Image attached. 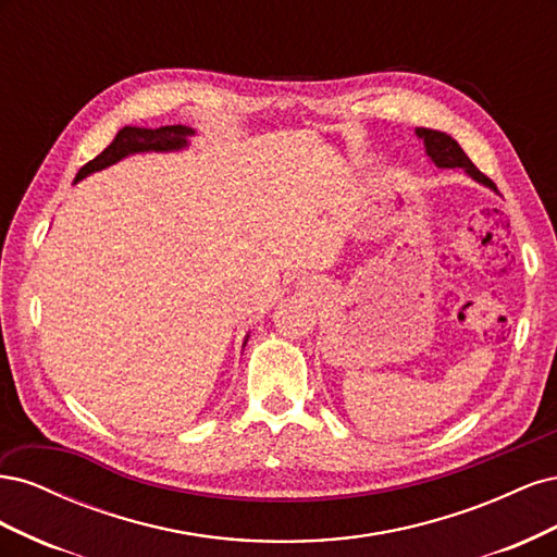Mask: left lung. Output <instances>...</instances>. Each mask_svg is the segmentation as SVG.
<instances>
[{"label": "left lung", "instance_id": "obj_1", "mask_svg": "<svg viewBox=\"0 0 557 557\" xmlns=\"http://www.w3.org/2000/svg\"><path fill=\"white\" fill-rule=\"evenodd\" d=\"M416 134H418L420 139H423L425 153L430 156V160H432L436 166H442V170H455V166H462V170H465L471 178L483 183V185H487V188H493V190L497 193V185H495L491 178H487L483 172L476 170V164L465 156V150L460 148V144L455 141L453 137H448L446 132L418 127Z\"/></svg>", "mask_w": 557, "mask_h": 557}]
</instances>
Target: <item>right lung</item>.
Wrapping results in <instances>:
<instances>
[{
	"mask_svg": "<svg viewBox=\"0 0 557 557\" xmlns=\"http://www.w3.org/2000/svg\"><path fill=\"white\" fill-rule=\"evenodd\" d=\"M193 129L185 125H164L158 129L146 127H123L115 134V139L99 153L95 160L81 166L76 174V181L86 178L92 172L107 170V166L115 164L132 153H146V150H158V153H166V150H181L188 146V137H193ZM74 181V183H76Z\"/></svg>",
	"mask_w": 557,
	"mask_h": 557,
	"instance_id": "right-lung-1",
	"label": "right lung"
}]
</instances>
